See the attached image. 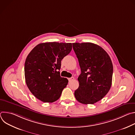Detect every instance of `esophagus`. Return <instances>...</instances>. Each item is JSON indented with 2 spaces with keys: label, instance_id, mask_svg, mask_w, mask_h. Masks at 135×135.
<instances>
[{
  "label": "esophagus",
  "instance_id": "esophagus-1",
  "mask_svg": "<svg viewBox=\"0 0 135 135\" xmlns=\"http://www.w3.org/2000/svg\"><path fill=\"white\" fill-rule=\"evenodd\" d=\"M74 80V78H73V77H72V78H69V79H68L69 82H71V81H73Z\"/></svg>",
  "mask_w": 135,
  "mask_h": 135
}]
</instances>
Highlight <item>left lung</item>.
I'll use <instances>...</instances> for the list:
<instances>
[{
  "label": "left lung",
  "mask_w": 135,
  "mask_h": 135,
  "mask_svg": "<svg viewBox=\"0 0 135 135\" xmlns=\"http://www.w3.org/2000/svg\"><path fill=\"white\" fill-rule=\"evenodd\" d=\"M73 47L81 70L75 97L82 104H93L103 99L110 90L112 62L107 53L97 44L75 43Z\"/></svg>",
  "instance_id": "obj_1"
}]
</instances>
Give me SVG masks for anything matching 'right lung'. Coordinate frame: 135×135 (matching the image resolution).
I'll list each match as a JSON object with an SVG mask.
<instances>
[{"mask_svg": "<svg viewBox=\"0 0 135 135\" xmlns=\"http://www.w3.org/2000/svg\"><path fill=\"white\" fill-rule=\"evenodd\" d=\"M72 49L71 43L48 42L36 46L25 64L27 85L36 98L44 103L58 99L68 81L60 76L61 62Z\"/></svg>", "mask_w": 135, "mask_h": 135, "instance_id": "1", "label": "right lung"}]
</instances>
